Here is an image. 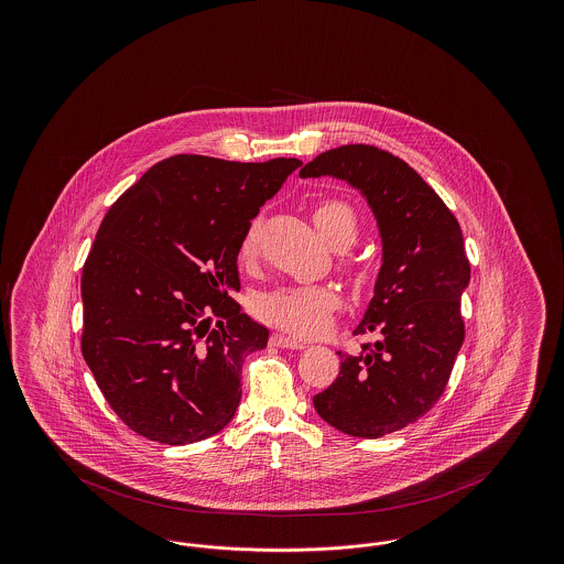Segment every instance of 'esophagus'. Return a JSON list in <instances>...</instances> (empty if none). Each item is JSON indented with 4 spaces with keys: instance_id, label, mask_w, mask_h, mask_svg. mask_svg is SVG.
Instances as JSON below:
<instances>
[{
    "instance_id": "34e87169",
    "label": "esophagus",
    "mask_w": 564,
    "mask_h": 564,
    "mask_svg": "<svg viewBox=\"0 0 564 564\" xmlns=\"http://www.w3.org/2000/svg\"><path fill=\"white\" fill-rule=\"evenodd\" d=\"M270 343L274 345V347H279V349H304L306 345L302 343V340H297L294 336H288V334H272V338H270Z\"/></svg>"
}]
</instances>
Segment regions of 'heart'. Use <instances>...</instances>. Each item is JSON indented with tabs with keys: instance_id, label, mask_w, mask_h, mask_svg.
Instances as JSON below:
<instances>
[{
	"instance_id": "b5f03b06",
	"label": "heart",
	"mask_w": 564,
	"mask_h": 564,
	"mask_svg": "<svg viewBox=\"0 0 564 564\" xmlns=\"http://www.w3.org/2000/svg\"><path fill=\"white\" fill-rule=\"evenodd\" d=\"M315 226L332 247H347L357 237V214L340 198H325L313 212ZM242 262H253L260 253V224L251 221L241 239ZM256 315L262 322L288 329L295 336H317L340 308V295L329 285H281L258 295Z\"/></svg>"
}]
</instances>
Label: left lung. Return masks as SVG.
<instances>
[{
	"instance_id": "obj_1",
	"label": "left lung",
	"mask_w": 564,
	"mask_h": 564,
	"mask_svg": "<svg viewBox=\"0 0 564 564\" xmlns=\"http://www.w3.org/2000/svg\"><path fill=\"white\" fill-rule=\"evenodd\" d=\"M361 192L376 217L382 264L355 336L372 345L340 355L338 378L313 398L325 423L376 440L427 414L446 389L465 338L460 295L469 260L455 215L402 159L375 145H340L302 166Z\"/></svg>"
}]
</instances>
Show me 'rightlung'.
Masks as SVG:
<instances>
[{"label": "right lung", "mask_w": 564, "mask_h": 564, "mask_svg": "<svg viewBox=\"0 0 564 564\" xmlns=\"http://www.w3.org/2000/svg\"><path fill=\"white\" fill-rule=\"evenodd\" d=\"M300 164L177 154L104 217L82 269V355L134 433L184 446L232 421L242 361L269 343L232 297L242 235Z\"/></svg>", "instance_id": "obj_1"}]
</instances>
